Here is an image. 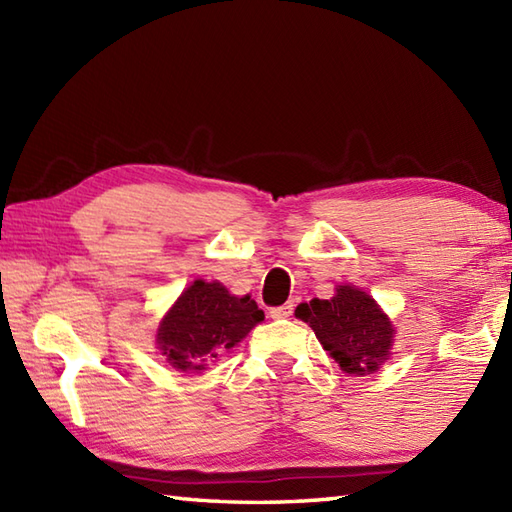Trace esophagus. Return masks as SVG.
<instances>
[{
	"label": "esophagus",
	"instance_id": "34e87169",
	"mask_svg": "<svg viewBox=\"0 0 512 512\" xmlns=\"http://www.w3.org/2000/svg\"><path fill=\"white\" fill-rule=\"evenodd\" d=\"M290 314H292V303H284V306H279V308H273V310H270V317L277 319V321H281V319H288Z\"/></svg>",
	"mask_w": 512,
	"mask_h": 512
}]
</instances>
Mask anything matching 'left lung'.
<instances>
[{"label":"left lung","instance_id":"8db88e82","mask_svg":"<svg viewBox=\"0 0 512 512\" xmlns=\"http://www.w3.org/2000/svg\"><path fill=\"white\" fill-rule=\"evenodd\" d=\"M295 314L310 325L343 372L363 376L387 361L394 328L367 292L339 286L332 299L299 303Z\"/></svg>","mask_w":512,"mask_h":512}]
</instances>
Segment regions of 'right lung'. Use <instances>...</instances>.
I'll use <instances>...</instances> for the list:
<instances>
[{
	"instance_id": "add662e5",
	"label": "right lung",
	"mask_w": 512,
	"mask_h": 512,
	"mask_svg": "<svg viewBox=\"0 0 512 512\" xmlns=\"http://www.w3.org/2000/svg\"><path fill=\"white\" fill-rule=\"evenodd\" d=\"M259 321H264V310L253 299L233 297L217 281L198 279L160 323L158 345L173 367L198 372L242 341Z\"/></svg>"
}]
</instances>
